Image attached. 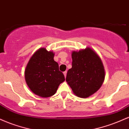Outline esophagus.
Masks as SVG:
<instances>
[{"mask_svg":"<svg viewBox=\"0 0 129 129\" xmlns=\"http://www.w3.org/2000/svg\"><path fill=\"white\" fill-rule=\"evenodd\" d=\"M67 71H65V72L63 73V75H64L65 77H66V76H67Z\"/></svg>","mask_w":129,"mask_h":129,"instance_id":"1","label":"esophagus"}]
</instances>
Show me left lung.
Instances as JSON below:
<instances>
[{
	"label": "left lung",
	"mask_w": 129,
	"mask_h": 129,
	"mask_svg": "<svg viewBox=\"0 0 129 129\" xmlns=\"http://www.w3.org/2000/svg\"><path fill=\"white\" fill-rule=\"evenodd\" d=\"M72 67L67 72L66 81L77 96L86 98L100 88L105 70L100 57L87 47L72 54Z\"/></svg>",
	"instance_id": "8db88e82"
}]
</instances>
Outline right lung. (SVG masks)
Wrapping results in <instances>:
<instances>
[{
    "label": "right lung",
    "mask_w": 129,
    "mask_h": 129,
    "mask_svg": "<svg viewBox=\"0 0 129 129\" xmlns=\"http://www.w3.org/2000/svg\"><path fill=\"white\" fill-rule=\"evenodd\" d=\"M54 53L41 48L33 54L26 65L25 78L31 91L39 96L54 95L59 85L65 81L63 74L54 60Z\"/></svg>",
    "instance_id": "obj_1"
}]
</instances>
